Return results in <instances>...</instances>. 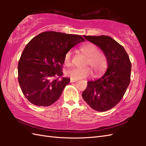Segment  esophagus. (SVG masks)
<instances>
[{
  "label": "esophagus",
  "mask_w": 146,
  "mask_h": 146,
  "mask_svg": "<svg viewBox=\"0 0 146 146\" xmlns=\"http://www.w3.org/2000/svg\"><path fill=\"white\" fill-rule=\"evenodd\" d=\"M77 80H73V79H70V83H74V82H76Z\"/></svg>",
  "instance_id": "obj_1"
}]
</instances>
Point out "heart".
I'll list each match as a JSON object with an SVG mask.
<instances>
[{
  "label": "heart",
  "mask_w": 146,
  "mask_h": 146,
  "mask_svg": "<svg viewBox=\"0 0 146 146\" xmlns=\"http://www.w3.org/2000/svg\"><path fill=\"white\" fill-rule=\"evenodd\" d=\"M80 51L86 56L87 60L85 65H90L95 74H99L105 70L107 65V60L105 55L99 52L98 48L92 43H87L80 48ZM72 51H68L64 55V63L69 66L71 64ZM92 75L90 68L86 66L82 68H74L65 71V75L71 79L80 80L88 78Z\"/></svg>",
  "instance_id": "obj_1"
}]
</instances>
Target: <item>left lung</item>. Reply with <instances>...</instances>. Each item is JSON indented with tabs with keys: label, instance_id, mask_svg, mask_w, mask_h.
Listing matches in <instances>:
<instances>
[{
	"label": "left lung",
	"instance_id": "8db88e82",
	"mask_svg": "<svg viewBox=\"0 0 146 146\" xmlns=\"http://www.w3.org/2000/svg\"><path fill=\"white\" fill-rule=\"evenodd\" d=\"M83 37L104 51L108 68L100 78L87 82L83 98L95 110H110L122 100L131 81V63L129 55L122 46L109 36Z\"/></svg>",
	"mask_w": 146,
	"mask_h": 146
}]
</instances>
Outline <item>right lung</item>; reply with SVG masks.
Wrapping results in <instances>:
<instances>
[{
    "label": "right lung",
    "instance_id": "right-lung-1",
    "mask_svg": "<svg viewBox=\"0 0 146 146\" xmlns=\"http://www.w3.org/2000/svg\"><path fill=\"white\" fill-rule=\"evenodd\" d=\"M84 41L80 35L45 31L28 42L18 63V81L31 103L47 107L58 100L70 81L62 77L64 55Z\"/></svg>",
    "mask_w": 146,
    "mask_h": 146
}]
</instances>
